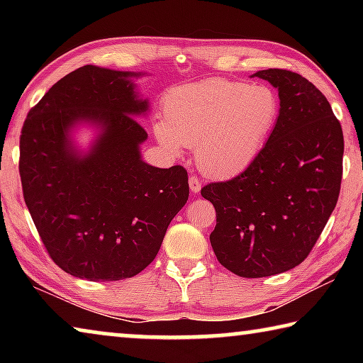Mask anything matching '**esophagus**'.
<instances>
[{"mask_svg": "<svg viewBox=\"0 0 363 363\" xmlns=\"http://www.w3.org/2000/svg\"><path fill=\"white\" fill-rule=\"evenodd\" d=\"M189 186H190V192L199 194L200 189H201V182L199 181V177H196V176H190L189 177Z\"/></svg>", "mask_w": 363, "mask_h": 363, "instance_id": "esophagus-1", "label": "esophagus"}]
</instances>
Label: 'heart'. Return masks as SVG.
<instances>
[{
    "instance_id": "b5f03b06",
    "label": "heart",
    "mask_w": 363,
    "mask_h": 363,
    "mask_svg": "<svg viewBox=\"0 0 363 363\" xmlns=\"http://www.w3.org/2000/svg\"><path fill=\"white\" fill-rule=\"evenodd\" d=\"M163 112L164 123H158L155 134L164 149H195L205 174L230 177L259 157L277 123L280 101L266 84L213 78L171 91Z\"/></svg>"
}]
</instances>
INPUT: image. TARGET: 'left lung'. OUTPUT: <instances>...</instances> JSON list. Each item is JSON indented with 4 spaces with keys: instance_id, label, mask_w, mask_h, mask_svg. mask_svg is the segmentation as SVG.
<instances>
[{
    "instance_id": "obj_1",
    "label": "left lung",
    "mask_w": 363,
    "mask_h": 363,
    "mask_svg": "<svg viewBox=\"0 0 363 363\" xmlns=\"http://www.w3.org/2000/svg\"><path fill=\"white\" fill-rule=\"evenodd\" d=\"M279 89L280 112L266 145L230 181L201 196L216 210L210 242L218 261L245 279L286 272L314 248L340 196L344 138L330 102L284 69L255 75Z\"/></svg>"
}]
</instances>
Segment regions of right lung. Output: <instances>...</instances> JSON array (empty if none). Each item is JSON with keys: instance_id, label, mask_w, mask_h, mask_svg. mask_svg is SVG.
Listing matches in <instances>:
<instances>
[{"instance_id": "obj_1", "label": "right lung", "mask_w": 363, "mask_h": 363, "mask_svg": "<svg viewBox=\"0 0 363 363\" xmlns=\"http://www.w3.org/2000/svg\"><path fill=\"white\" fill-rule=\"evenodd\" d=\"M79 67L30 110L21 134L23 200L51 259L91 281L130 279L155 259L171 220L187 203L179 164L143 162L147 133L134 118L149 110L133 77ZM86 121L100 136L79 154L69 131Z\"/></svg>"}]
</instances>
